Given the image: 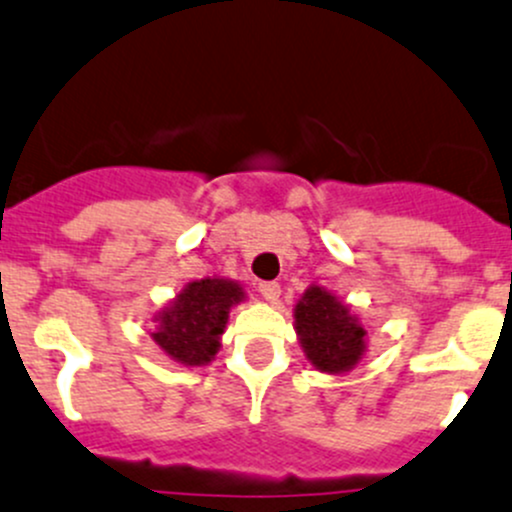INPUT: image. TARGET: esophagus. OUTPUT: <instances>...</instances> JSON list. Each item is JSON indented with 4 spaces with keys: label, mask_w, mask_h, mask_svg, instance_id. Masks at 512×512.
<instances>
[{
    "label": "esophagus",
    "mask_w": 512,
    "mask_h": 512,
    "mask_svg": "<svg viewBox=\"0 0 512 512\" xmlns=\"http://www.w3.org/2000/svg\"><path fill=\"white\" fill-rule=\"evenodd\" d=\"M258 293H261L268 303H276L278 295H281V286L273 281H263V283H258Z\"/></svg>",
    "instance_id": "34e87169"
}]
</instances>
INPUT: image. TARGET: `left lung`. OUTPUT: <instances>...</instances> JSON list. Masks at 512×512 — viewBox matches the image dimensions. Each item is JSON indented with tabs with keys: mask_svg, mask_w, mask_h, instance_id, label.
Instances as JSON below:
<instances>
[{
	"mask_svg": "<svg viewBox=\"0 0 512 512\" xmlns=\"http://www.w3.org/2000/svg\"><path fill=\"white\" fill-rule=\"evenodd\" d=\"M295 333L318 372L345 374L367 352V330L352 308L328 288L310 286L293 308Z\"/></svg>",
	"mask_w": 512,
	"mask_h": 512,
	"instance_id": "left-lung-1",
	"label": "left lung"
}]
</instances>
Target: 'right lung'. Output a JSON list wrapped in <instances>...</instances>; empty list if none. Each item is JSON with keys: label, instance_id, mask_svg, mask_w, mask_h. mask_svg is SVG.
Here are the masks:
<instances>
[{"label": "right lung", "instance_id": "1", "mask_svg": "<svg viewBox=\"0 0 512 512\" xmlns=\"http://www.w3.org/2000/svg\"><path fill=\"white\" fill-rule=\"evenodd\" d=\"M246 298L241 283L231 278H199L187 283L152 318V340L170 360L184 367H204L221 347L229 310Z\"/></svg>", "mask_w": 512, "mask_h": 512}]
</instances>
